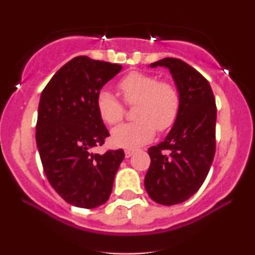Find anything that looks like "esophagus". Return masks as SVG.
<instances>
[{"instance_id":"34e87169","label":"esophagus","mask_w":255,"mask_h":255,"mask_svg":"<svg viewBox=\"0 0 255 255\" xmlns=\"http://www.w3.org/2000/svg\"><path fill=\"white\" fill-rule=\"evenodd\" d=\"M134 152H135V148H126L125 150V154H126V157L127 158H129L131 154L134 153Z\"/></svg>"}]
</instances>
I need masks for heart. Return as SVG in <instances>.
Returning a JSON list of instances; mask_svg holds the SVG:
<instances>
[{
  "instance_id": "obj_1",
  "label": "heart",
  "mask_w": 255,
  "mask_h": 255,
  "mask_svg": "<svg viewBox=\"0 0 255 255\" xmlns=\"http://www.w3.org/2000/svg\"><path fill=\"white\" fill-rule=\"evenodd\" d=\"M118 87L126 104L135 105L136 121L120 125L111 130V141L121 147H135L151 141L157 130L165 131L174 126L181 109L178 90L169 81L154 75L131 72L119 81ZM97 110L108 125L124 119L125 107L113 93L103 90L97 96Z\"/></svg>"
}]
</instances>
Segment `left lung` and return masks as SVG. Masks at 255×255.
<instances>
[{"label":"left lung","instance_id":"left-lung-1","mask_svg":"<svg viewBox=\"0 0 255 255\" xmlns=\"http://www.w3.org/2000/svg\"><path fill=\"white\" fill-rule=\"evenodd\" d=\"M150 67H166L181 96L171 130L148 148L151 164L144 181L152 200L170 206L195 194L209 174L216 152L217 108L209 81L182 60L166 57Z\"/></svg>","mask_w":255,"mask_h":255}]
</instances>
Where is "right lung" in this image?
<instances>
[{"instance_id":"obj_1","label":"right lung","mask_w":255,"mask_h":255,"mask_svg":"<svg viewBox=\"0 0 255 255\" xmlns=\"http://www.w3.org/2000/svg\"><path fill=\"white\" fill-rule=\"evenodd\" d=\"M122 66L78 56L61 67L40 95L36 140L44 172L68 204L95 209L108 200L125 152L92 153L109 131L97 110L102 87Z\"/></svg>"}]
</instances>
